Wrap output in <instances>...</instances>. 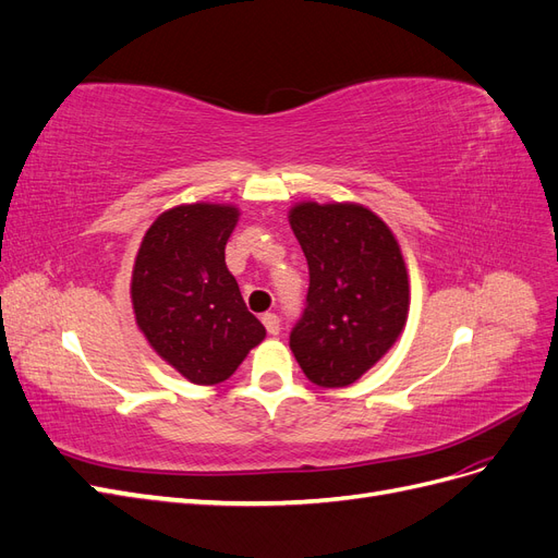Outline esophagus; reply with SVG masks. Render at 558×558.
<instances>
[{"label": "esophagus", "instance_id": "1", "mask_svg": "<svg viewBox=\"0 0 558 558\" xmlns=\"http://www.w3.org/2000/svg\"><path fill=\"white\" fill-rule=\"evenodd\" d=\"M263 324H265L269 335H279L281 324H279V316L277 314H263Z\"/></svg>", "mask_w": 558, "mask_h": 558}]
</instances>
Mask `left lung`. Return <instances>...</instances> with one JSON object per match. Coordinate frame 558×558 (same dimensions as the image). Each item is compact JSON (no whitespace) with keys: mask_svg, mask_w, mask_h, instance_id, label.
Masks as SVG:
<instances>
[{"mask_svg":"<svg viewBox=\"0 0 558 558\" xmlns=\"http://www.w3.org/2000/svg\"><path fill=\"white\" fill-rule=\"evenodd\" d=\"M291 228L310 265L307 305L291 330L302 373L340 388L391 349L410 310V281L393 232L351 202H300Z\"/></svg>","mask_w":558,"mask_h":558,"instance_id":"left-lung-1","label":"left lung"}]
</instances>
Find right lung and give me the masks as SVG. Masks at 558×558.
Masks as SVG:
<instances>
[{"label":"right lung","mask_w":558,"mask_h":558,"mask_svg":"<svg viewBox=\"0 0 558 558\" xmlns=\"http://www.w3.org/2000/svg\"><path fill=\"white\" fill-rule=\"evenodd\" d=\"M240 211L228 205H181L144 234L132 269L137 326L162 361L202 386L226 381L265 337L226 265Z\"/></svg>","instance_id":"right-lung-1"}]
</instances>
